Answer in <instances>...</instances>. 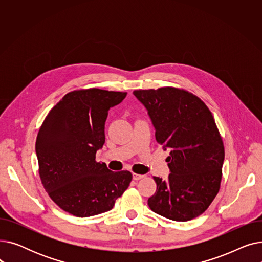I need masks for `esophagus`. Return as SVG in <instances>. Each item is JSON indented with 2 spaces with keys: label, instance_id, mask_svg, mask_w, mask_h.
Returning <instances> with one entry per match:
<instances>
[{
  "label": "esophagus",
  "instance_id": "obj_1",
  "mask_svg": "<svg viewBox=\"0 0 262 262\" xmlns=\"http://www.w3.org/2000/svg\"><path fill=\"white\" fill-rule=\"evenodd\" d=\"M144 175L143 174H137V173H133V178L134 181H139L141 178H143Z\"/></svg>",
  "mask_w": 262,
  "mask_h": 262
}]
</instances>
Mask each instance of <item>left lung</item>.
I'll return each mask as SVG.
<instances>
[{
	"instance_id": "obj_1",
	"label": "left lung",
	"mask_w": 262,
	"mask_h": 262,
	"mask_svg": "<svg viewBox=\"0 0 262 262\" xmlns=\"http://www.w3.org/2000/svg\"><path fill=\"white\" fill-rule=\"evenodd\" d=\"M164 149H171L167 181L155 177L157 189L147 205L178 222L201 215L221 186L224 144L213 116L196 95L175 87L135 90Z\"/></svg>"
}]
</instances>
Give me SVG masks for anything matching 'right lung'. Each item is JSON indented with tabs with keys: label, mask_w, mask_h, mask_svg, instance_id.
I'll list each match as a JSON object with an SVG mask.
<instances>
[{
	"label": "right lung",
	"mask_w": 262,
	"mask_h": 262,
	"mask_svg": "<svg viewBox=\"0 0 262 262\" xmlns=\"http://www.w3.org/2000/svg\"><path fill=\"white\" fill-rule=\"evenodd\" d=\"M126 92L98 88L67 93L46 117L36 139L39 175L49 196L66 212L86 217L113 209L133 175L95 161L105 143L108 110Z\"/></svg>",
	"instance_id": "1"
}]
</instances>
